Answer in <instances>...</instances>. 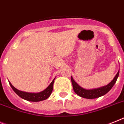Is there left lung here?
Masks as SVG:
<instances>
[{"label":"left lung","instance_id":"left-lung-1","mask_svg":"<svg viewBox=\"0 0 124 124\" xmlns=\"http://www.w3.org/2000/svg\"><path fill=\"white\" fill-rule=\"evenodd\" d=\"M118 75H119V71H118L116 76H115L113 79L107 85L97 88H94V89H89V90L85 89V88H82L81 86H79L78 83L73 79L72 76H71V79L73 90L77 95L81 97H83V98L95 99L105 95L106 93H107L109 90H111V88L115 85V83H116Z\"/></svg>","mask_w":124,"mask_h":124}]
</instances>
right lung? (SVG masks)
<instances>
[{
	"mask_svg": "<svg viewBox=\"0 0 124 124\" xmlns=\"http://www.w3.org/2000/svg\"><path fill=\"white\" fill-rule=\"evenodd\" d=\"M55 79V78L53 79L52 83H50V85L45 90L42 92H38V93H30V92L20 91V90L16 89L15 86H13L9 81V83L10 86H11V88L15 91V93H16L18 96H20L21 98L25 100L29 101H32V102H39V101L45 100L50 97V95H51L52 92V90H53V83H54Z\"/></svg>",
	"mask_w": 124,
	"mask_h": 124,
	"instance_id": "add662e5",
	"label": "right lung"
}]
</instances>
